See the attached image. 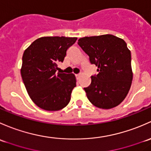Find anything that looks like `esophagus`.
I'll list each match as a JSON object with an SVG mask.
<instances>
[{
  "mask_svg": "<svg viewBox=\"0 0 151 151\" xmlns=\"http://www.w3.org/2000/svg\"><path fill=\"white\" fill-rule=\"evenodd\" d=\"M80 76H81V74H76V77H77V78L80 77Z\"/></svg>",
  "mask_w": 151,
  "mask_h": 151,
  "instance_id": "1",
  "label": "esophagus"
}]
</instances>
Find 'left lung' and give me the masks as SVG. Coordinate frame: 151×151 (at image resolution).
<instances>
[{
  "instance_id": "1",
  "label": "left lung",
  "mask_w": 151,
  "mask_h": 151,
  "mask_svg": "<svg viewBox=\"0 0 151 151\" xmlns=\"http://www.w3.org/2000/svg\"><path fill=\"white\" fill-rule=\"evenodd\" d=\"M78 44L97 67L99 73L91 77L84 88L92 105L102 109L118 106L127 97L133 78L131 52L122 38L106 34L83 37Z\"/></svg>"
}]
</instances>
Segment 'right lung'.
<instances>
[{"label": "right lung", "instance_id": "obj_1", "mask_svg": "<svg viewBox=\"0 0 151 151\" xmlns=\"http://www.w3.org/2000/svg\"><path fill=\"white\" fill-rule=\"evenodd\" d=\"M77 38L47 36L32 42L22 56L21 76L32 102L41 109L57 111L68 105L76 86L73 73H57L66 52Z\"/></svg>", "mask_w": 151, "mask_h": 151}]
</instances>
